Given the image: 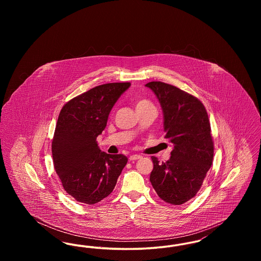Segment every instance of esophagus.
<instances>
[{"mask_svg":"<svg viewBox=\"0 0 261 261\" xmlns=\"http://www.w3.org/2000/svg\"><path fill=\"white\" fill-rule=\"evenodd\" d=\"M142 156L140 155V154H132V155H130V158H129V161L130 162H133V161H137V160H140Z\"/></svg>","mask_w":261,"mask_h":261,"instance_id":"1","label":"esophagus"}]
</instances>
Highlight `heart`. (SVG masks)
<instances>
[{"label":"heart","instance_id":"b5f03b06","mask_svg":"<svg viewBox=\"0 0 261 261\" xmlns=\"http://www.w3.org/2000/svg\"><path fill=\"white\" fill-rule=\"evenodd\" d=\"M149 105H151L149 100H147V99H139L138 102H137V108L144 107V106H149Z\"/></svg>","mask_w":261,"mask_h":261}]
</instances>
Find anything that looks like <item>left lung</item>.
I'll use <instances>...</instances> for the list:
<instances>
[{"mask_svg": "<svg viewBox=\"0 0 261 261\" xmlns=\"http://www.w3.org/2000/svg\"><path fill=\"white\" fill-rule=\"evenodd\" d=\"M146 87L159 99L165 138L173 145L167 162L151 156L149 181L161 199L179 205L197 195L213 161L208 115L199 99L179 88L161 81Z\"/></svg>", "mask_w": 261, "mask_h": 261, "instance_id": "8db88e82", "label": "left lung"}]
</instances>
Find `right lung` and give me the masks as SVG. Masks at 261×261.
Here are the masks:
<instances>
[{"instance_id": "obj_1", "label": "right lung", "mask_w": 261, "mask_h": 261, "mask_svg": "<svg viewBox=\"0 0 261 261\" xmlns=\"http://www.w3.org/2000/svg\"><path fill=\"white\" fill-rule=\"evenodd\" d=\"M131 83L92 88L67 101L60 112L51 143L56 172L77 201L94 204L116 185L128 159L99 149L97 137L105 130L114 103Z\"/></svg>"}]
</instances>
